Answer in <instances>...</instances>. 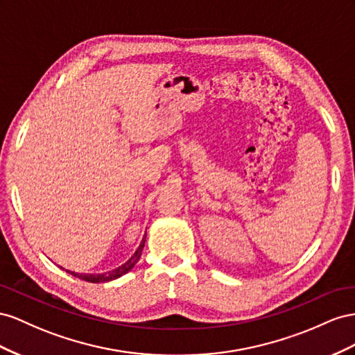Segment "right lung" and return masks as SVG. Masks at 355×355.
I'll return each instance as SVG.
<instances>
[{
    "label": "right lung",
    "mask_w": 355,
    "mask_h": 355,
    "mask_svg": "<svg viewBox=\"0 0 355 355\" xmlns=\"http://www.w3.org/2000/svg\"><path fill=\"white\" fill-rule=\"evenodd\" d=\"M146 236L147 234L143 236V241H141L139 247L137 248V251L134 252V256L130 257L126 263H123V265L110 270V272H104V273H77V272H71V270H67L68 273H71L73 277H77L78 279H83V281H87V282H107V281H113L116 278H120L121 275H125V273H128L130 269H132L137 261L139 260L141 257V252H143V248H144V244H146Z\"/></svg>",
    "instance_id": "obj_1"
}]
</instances>
